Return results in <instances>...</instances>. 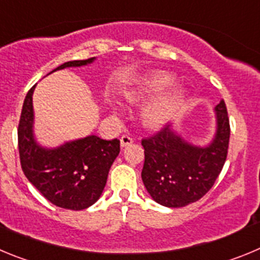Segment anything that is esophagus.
<instances>
[{"label": "esophagus", "instance_id": "1", "mask_svg": "<svg viewBox=\"0 0 260 260\" xmlns=\"http://www.w3.org/2000/svg\"><path fill=\"white\" fill-rule=\"evenodd\" d=\"M133 142V139L132 137H131V136H128V135H123L120 137V145L123 147L124 146H128V145H131Z\"/></svg>", "mask_w": 260, "mask_h": 260}]
</instances>
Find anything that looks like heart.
Listing matches in <instances>:
<instances>
[{"mask_svg": "<svg viewBox=\"0 0 260 260\" xmlns=\"http://www.w3.org/2000/svg\"><path fill=\"white\" fill-rule=\"evenodd\" d=\"M172 81H174L172 78H170L168 75H154L150 79H147L140 88L128 92L127 100L131 102L140 101L142 98L162 92L163 89L168 88L172 84ZM181 98V92H174L149 105L142 114L145 124L149 127H159V125L165 124L180 106Z\"/></svg>", "mask_w": 260, "mask_h": 260, "instance_id": "1", "label": "heart"}]
</instances>
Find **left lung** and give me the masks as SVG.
Returning a JSON list of instances; mask_svg holds the SVG:
<instances>
[{
    "label": "left lung",
    "mask_w": 260,
    "mask_h": 260,
    "mask_svg": "<svg viewBox=\"0 0 260 260\" xmlns=\"http://www.w3.org/2000/svg\"><path fill=\"white\" fill-rule=\"evenodd\" d=\"M215 110L216 135L209 146L188 144L171 129L170 124L142 139V181L159 205L184 207L197 202L220 175L228 154L231 127L225 102L220 101Z\"/></svg>",
    "instance_id": "left-lung-1"
}]
</instances>
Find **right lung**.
Here are the masks:
<instances>
[{"label": "right lung", "instance_id": "add662e5", "mask_svg": "<svg viewBox=\"0 0 260 260\" xmlns=\"http://www.w3.org/2000/svg\"><path fill=\"white\" fill-rule=\"evenodd\" d=\"M94 58L71 60L54 70L80 67ZM34 85L23 104L18 127L20 166L32 185L53 205L84 210L101 197L113 162L120 151L118 139L106 141L97 136L67 142L57 149H44L34 139Z\"/></svg>", "mask_w": 260, "mask_h": 260}]
</instances>
